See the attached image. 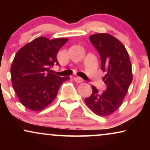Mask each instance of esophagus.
I'll return each mask as SVG.
<instances>
[{"instance_id": "1", "label": "esophagus", "mask_w": 150, "mask_h": 150, "mask_svg": "<svg viewBox=\"0 0 150 150\" xmlns=\"http://www.w3.org/2000/svg\"><path fill=\"white\" fill-rule=\"evenodd\" d=\"M74 80H75V81L77 83H82V82H84L83 79H82L80 77H75V78H74Z\"/></svg>"}]
</instances>
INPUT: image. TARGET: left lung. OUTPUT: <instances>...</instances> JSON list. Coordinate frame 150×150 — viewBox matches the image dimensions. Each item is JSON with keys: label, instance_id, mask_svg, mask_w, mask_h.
I'll list each match as a JSON object with an SVG mask.
<instances>
[{"label": "left lung", "instance_id": "1", "mask_svg": "<svg viewBox=\"0 0 150 150\" xmlns=\"http://www.w3.org/2000/svg\"><path fill=\"white\" fill-rule=\"evenodd\" d=\"M89 40L101 57V69L106 89L99 93L92 86V94L85 101L89 109L99 116H107L116 111L123 103L132 80V65L123 44L111 34H92Z\"/></svg>", "mask_w": 150, "mask_h": 150}]
</instances>
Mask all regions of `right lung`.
I'll use <instances>...</instances> for the list:
<instances>
[{
	"instance_id": "1",
	"label": "right lung",
	"mask_w": 150,
	"mask_h": 150,
	"mask_svg": "<svg viewBox=\"0 0 150 150\" xmlns=\"http://www.w3.org/2000/svg\"><path fill=\"white\" fill-rule=\"evenodd\" d=\"M68 41L67 38L50 40L40 37L17 52L10 68L12 85L26 108L39 111L47 107L56 98L60 86L70 79L50 72L51 66L59 65L57 53Z\"/></svg>"
}]
</instances>
